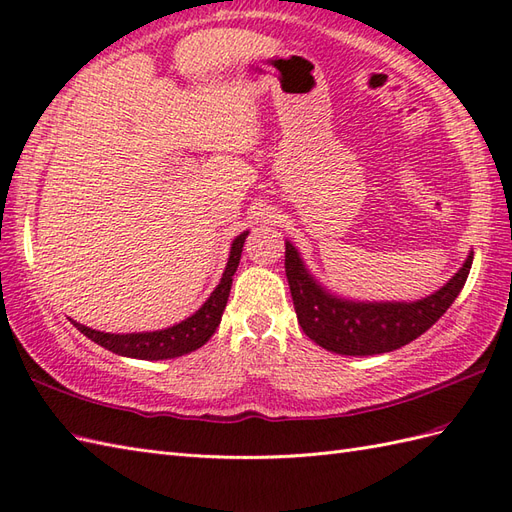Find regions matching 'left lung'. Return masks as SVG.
I'll return each instance as SVG.
<instances>
[{
	"mask_svg": "<svg viewBox=\"0 0 512 512\" xmlns=\"http://www.w3.org/2000/svg\"><path fill=\"white\" fill-rule=\"evenodd\" d=\"M465 266L441 290L414 303H353L325 292L305 270L296 248L285 242L288 275L296 318L316 344L340 355H375L401 349L425 334L456 301L471 270Z\"/></svg>",
	"mask_w": 512,
	"mask_h": 512,
	"instance_id": "8db88e82",
	"label": "left lung"
}]
</instances>
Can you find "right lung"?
I'll list each match as a JSON object with an SVG mask.
<instances>
[{"label": "right lung", "instance_id": "obj_1", "mask_svg": "<svg viewBox=\"0 0 512 512\" xmlns=\"http://www.w3.org/2000/svg\"><path fill=\"white\" fill-rule=\"evenodd\" d=\"M246 235L248 233H242L233 240L229 264H227V270H224L222 281L218 283V288L213 290L207 303L202 305L194 316L183 320V323H178L170 329L148 331V334H104V331L89 329L85 325L76 323V320H71V325L78 327L80 334H85L95 344H100V347L109 349L117 355H124V358L170 360V358H178V355H185V353H192V351L200 349L202 344L216 334V327L220 325L222 312L229 301L233 275H235L237 266H240Z\"/></svg>", "mask_w": 512, "mask_h": 512}]
</instances>
